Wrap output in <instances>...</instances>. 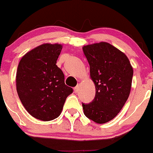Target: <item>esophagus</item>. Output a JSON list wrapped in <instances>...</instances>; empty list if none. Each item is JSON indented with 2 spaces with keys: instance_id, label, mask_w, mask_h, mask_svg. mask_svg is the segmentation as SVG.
<instances>
[{
  "instance_id": "obj_1",
  "label": "esophagus",
  "mask_w": 153,
  "mask_h": 153,
  "mask_svg": "<svg viewBox=\"0 0 153 153\" xmlns=\"http://www.w3.org/2000/svg\"><path fill=\"white\" fill-rule=\"evenodd\" d=\"M79 85H77L74 88V90L75 93H78V92H79Z\"/></svg>"
}]
</instances>
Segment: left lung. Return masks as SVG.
I'll list each match as a JSON object with an SVG mask.
<instances>
[{
	"instance_id": "obj_1",
	"label": "left lung",
	"mask_w": 153,
	"mask_h": 153,
	"mask_svg": "<svg viewBox=\"0 0 153 153\" xmlns=\"http://www.w3.org/2000/svg\"><path fill=\"white\" fill-rule=\"evenodd\" d=\"M96 88L94 100L82 104L83 112L99 124L111 121L121 111L130 93L134 71L128 57L108 42L82 48Z\"/></svg>"
}]
</instances>
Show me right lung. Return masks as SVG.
Instances as JSON below:
<instances>
[{"label":"right lung","mask_w":153,"mask_h":153,"mask_svg":"<svg viewBox=\"0 0 153 153\" xmlns=\"http://www.w3.org/2000/svg\"><path fill=\"white\" fill-rule=\"evenodd\" d=\"M62 45L45 43L21 58L16 71V90L21 102L33 117L50 121L60 115L66 98L73 93L64 83L56 60Z\"/></svg>","instance_id":"obj_1"}]
</instances>
